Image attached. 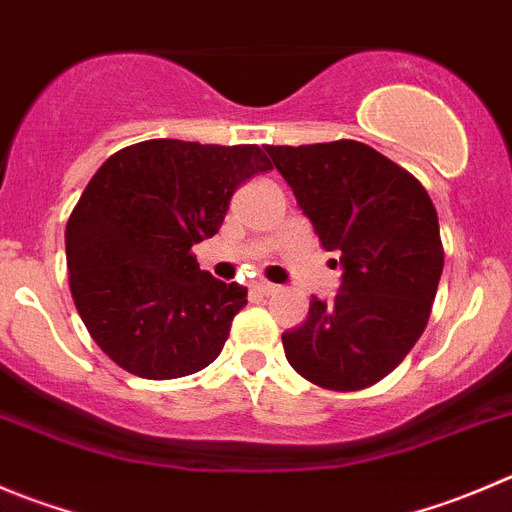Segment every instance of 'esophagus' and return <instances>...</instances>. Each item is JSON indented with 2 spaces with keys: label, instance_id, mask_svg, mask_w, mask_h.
<instances>
[{
  "label": "esophagus",
  "instance_id": "1",
  "mask_svg": "<svg viewBox=\"0 0 512 512\" xmlns=\"http://www.w3.org/2000/svg\"><path fill=\"white\" fill-rule=\"evenodd\" d=\"M251 291H253V294H259V296H271V294H276V291H279V286L269 284V281H253Z\"/></svg>",
  "mask_w": 512,
  "mask_h": 512
}]
</instances>
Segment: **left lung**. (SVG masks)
<instances>
[{
	"label": "left lung",
	"mask_w": 512,
	"mask_h": 512,
	"mask_svg": "<svg viewBox=\"0 0 512 512\" xmlns=\"http://www.w3.org/2000/svg\"><path fill=\"white\" fill-rule=\"evenodd\" d=\"M266 153L344 269L334 301L311 296L304 324L284 332L286 359L324 389L372 387L430 319L445 264L435 206L415 175L357 140Z\"/></svg>",
	"instance_id": "8db88e82"
}]
</instances>
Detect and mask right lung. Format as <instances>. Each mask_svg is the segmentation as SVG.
I'll list each match as a JSON object with an SVG mask.
<instances>
[{"instance_id":"obj_1","label":"right lung","mask_w":512,"mask_h":512,"mask_svg":"<svg viewBox=\"0 0 512 512\" xmlns=\"http://www.w3.org/2000/svg\"><path fill=\"white\" fill-rule=\"evenodd\" d=\"M264 170L259 145L143 140L92 175L67 221V271L87 332L118 367L175 379L221 354L248 291L201 271L193 246Z\"/></svg>"}]
</instances>
